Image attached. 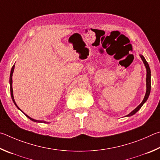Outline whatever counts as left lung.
<instances>
[{
	"instance_id": "obj_1",
	"label": "left lung",
	"mask_w": 160,
	"mask_h": 160,
	"mask_svg": "<svg viewBox=\"0 0 160 160\" xmlns=\"http://www.w3.org/2000/svg\"><path fill=\"white\" fill-rule=\"evenodd\" d=\"M140 56H141V58L142 59V62H143V63H144L145 66V68H146V71H147V74H146V93H145L143 100H142L141 104H140L136 109H134V110L132 112H131V113H129L128 114V115H127V117H131V116L133 115L134 114H136L137 112H138L140 110V109H141V108L142 107V105H143L144 103L146 102V100H148V97H149L150 93V89H151V79H150L151 72H150L149 64H148V63L147 62V61L145 60V59L143 57V55H140Z\"/></svg>"
}]
</instances>
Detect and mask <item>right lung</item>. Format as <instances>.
<instances>
[{
	"label": "right lung",
	"instance_id": "obj_1",
	"mask_svg": "<svg viewBox=\"0 0 160 160\" xmlns=\"http://www.w3.org/2000/svg\"><path fill=\"white\" fill-rule=\"evenodd\" d=\"M14 69H15V64H14V65L12 66V69H11V72H10V95H11V97H12V101H13V102L15 103V106L17 108H18L19 110H20V109H19V108H18V106L17 105V104H16V102H15V99H14V96H13V91H12V74H13V72H14ZM25 115H26V117H27L28 118H29V119H31L32 120V121H33V122H41V123H48L47 122H45V121H38V120H36V119H32V118H31L30 117H29L28 115H27L26 114H24Z\"/></svg>",
	"mask_w": 160,
	"mask_h": 160
}]
</instances>
